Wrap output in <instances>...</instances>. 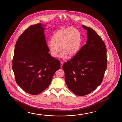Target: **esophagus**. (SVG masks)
I'll return each instance as SVG.
<instances>
[{
	"label": "esophagus",
	"instance_id": "1",
	"mask_svg": "<svg viewBox=\"0 0 122 122\" xmlns=\"http://www.w3.org/2000/svg\"><path fill=\"white\" fill-rule=\"evenodd\" d=\"M63 65V62H62V61L61 62V67H62Z\"/></svg>",
	"mask_w": 122,
	"mask_h": 122
}]
</instances>
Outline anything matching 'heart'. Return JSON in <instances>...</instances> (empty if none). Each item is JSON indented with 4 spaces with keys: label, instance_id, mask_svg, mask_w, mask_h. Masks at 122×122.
<instances>
[{
    "label": "heart",
    "instance_id": "1",
    "mask_svg": "<svg viewBox=\"0 0 122 122\" xmlns=\"http://www.w3.org/2000/svg\"><path fill=\"white\" fill-rule=\"evenodd\" d=\"M80 45V34L74 27L58 30L52 37L51 41L47 43V46L52 57H57L60 48L61 52L60 57L63 59L66 58L68 55L70 57L74 56L78 51Z\"/></svg>",
    "mask_w": 122,
    "mask_h": 122
}]
</instances>
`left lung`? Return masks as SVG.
I'll list each match as a JSON object with an SVG mask.
<instances>
[{
  "instance_id": "obj_1",
  "label": "left lung",
  "mask_w": 122,
  "mask_h": 122,
  "mask_svg": "<svg viewBox=\"0 0 122 122\" xmlns=\"http://www.w3.org/2000/svg\"><path fill=\"white\" fill-rule=\"evenodd\" d=\"M82 26L87 30L86 43L62 66L67 87L78 96L90 93L101 84L107 65L106 46L101 37L92 29Z\"/></svg>"
}]
</instances>
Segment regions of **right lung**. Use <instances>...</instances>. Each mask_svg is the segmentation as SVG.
<instances>
[{
  "instance_id": "1",
  "label": "right lung",
  "mask_w": 122,
  "mask_h": 122,
  "mask_svg": "<svg viewBox=\"0 0 122 122\" xmlns=\"http://www.w3.org/2000/svg\"><path fill=\"white\" fill-rule=\"evenodd\" d=\"M42 23L29 26L16 43L12 68L16 82L26 92L41 93L49 86L60 61L50 55Z\"/></svg>"
}]
</instances>
